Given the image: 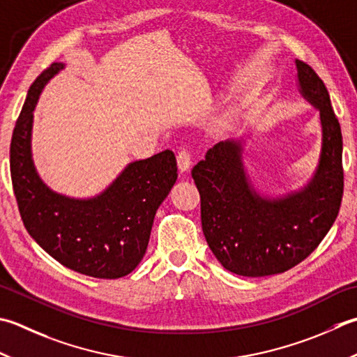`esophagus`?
<instances>
[{
	"label": "esophagus",
	"instance_id": "1",
	"mask_svg": "<svg viewBox=\"0 0 357 357\" xmlns=\"http://www.w3.org/2000/svg\"><path fill=\"white\" fill-rule=\"evenodd\" d=\"M190 167H192L190 153H188L185 149H183L178 155V169H179L181 173H185V172L190 170Z\"/></svg>",
	"mask_w": 357,
	"mask_h": 357
}]
</instances>
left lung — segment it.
Listing matches in <instances>:
<instances>
[{"label": "left lung", "mask_w": 357, "mask_h": 357, "mask_svg": "<svg viewBox=\"0 0 357 357\" xmlns=\"http://www.w3.org/2000/svg\"><path fill=\"white\" fill-rule=\"evenodd\" d=\"M298 93L319 109L322 149L312 178L283 197H263L243 162L244 139L213 145L193 167L201 222L222 268L243 277L282 274L303 261L337 218L344 195L342 131L322 79L296 60Z\"/></svg>", "instance_id": "left-lung-1"}]
</instances>
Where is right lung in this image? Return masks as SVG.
Instances as JSON below:
<instances>
[{"instance_id":"right-lung-1","label":"right lung","mask_w":357,"mask_h":357,"mask_svg":"<svg viewBox=\"0 0 357 357\" xmlns=\"http://www.w3.org/2000/svg\"><path fill=\"white\" fill-rule=\"evenodd\" d=\"M63 68L52 63L27 93L10 142L13 193L27 232L63 266L96 278H121L145 255L158 207L178 179L176 158L165 150L130 162L88 199L51 190L33 165L32 123L41 91Z\"/></svg>"}]
</instances>
